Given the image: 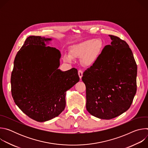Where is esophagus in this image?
<instances>
[{
	"instance_id": "esophagus-1",
	"label": "esophagus",
	"mask_w": 148,
	"mask_h": 148,
	"mask_svg": "<svg viewBox=\"0 0 148 148\" xmlns=\"http://www.w3.org/2000/svg\"><path fill=\"white\" fill-rule=\"evenodd\" d=\"M78 75L79 77V78L81 79L82 77V74H83V71L81 70H78Z\"/></svg>"
}]
</instances>
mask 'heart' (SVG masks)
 Returning <instances> with one entry per match:
<instances>
[{"instance_id":"b5f03b06","label":"heart","mask_w":148,"mask_h":148,"mask_svg":"<svg viewBox=\"0 0 148 148\" xmlns=\"http://www.w3.org/2000/svg\"><path fill=\"white\" fill-rule=\"evenodd\" d=\"M102 48V42L99 40L90 39L73 46L70 50V56L65 55L64 60L71 62L73 58L82 57V62L86 66H91L97 61Z\"/></svg>"}]
</instances>
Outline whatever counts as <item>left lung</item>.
I'll list each match as a JSON object with an SVG mask.
<instances>
[{"label": "left lung", "instance_id": "8db88e82", "mask_svg": "<svg viewBox=\"0 0 148 148\" xmlns=\"http://www.w3.org/2000/svg\"><path fill=\"white\" fill-rule=\"evenodd\" d=\"M97 61L82 74L86 87V108L103 119L114 118L127 111L136 92L137 65L126 42L110 35Z\"/></svg>", "mask_w": 148, "mask_h": 148}]
</instances>
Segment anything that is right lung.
<instances>
[{
	"label": "right lung",
	"mask_w": 148,
	"mask_h": 148,
	"mask_svg": "<svg viewBox=\"0 0 148 148\" xmlns=\"http://www.w3.org/2000/svg\"><path fill=\"white\" fill-rule=\"evenodd\" d=\"M28 37L17 52L11 75V92L15 103L29 118L45 122L58 116L66 107V91L78 82V71L62 72L60 52L45 46L51 40Z\"/></svg>",
	"instance_id": "1"
}]
</instances>
